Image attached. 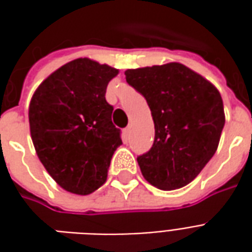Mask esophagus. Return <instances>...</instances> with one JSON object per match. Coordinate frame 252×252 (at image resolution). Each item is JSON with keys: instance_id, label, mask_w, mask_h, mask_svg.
<instances>
[{"instance_id": "1", "label": "esophagus", "mask_w": 252, "mask_h": 252, "mask_svg": "<svg viewBox=\"0 0 252 252\" xmlns=\"http://www.w3.org/2000/svg\"><path fill=\"white\" fill-rule=\"evenodd\" d=\"M124 132H126V135H129V133H131V126H126V129H124Z\"/></svg>"}]
</instances>
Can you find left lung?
I'll use <instances>...</instances> for the list:
<instances>
[{
    "mask_svg": "<svg viewBox=\"0 0 252 252\" xmlns=\"http://www.w3.org/2000/svg\"><path fill=\"white\" fill-rule=\"evenodd\" d=\"M126 82L144 95L155 140L137 158L148 184L160 190L186 186L216 153L225 123L220 92L178 62L128 68Z\"/></svg>",
    "mask_w": 252,
    "mask_h": 252,
    "instance_id": "left-lung-1",
    "label": "left lung"
}]
</instances>
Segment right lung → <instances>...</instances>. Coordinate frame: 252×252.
<instances>
[{
	"label": "right lung",
	"instance_id": "obj_1",
	"mask_svg": "<svg viewBox=\"0 0 252 252\" xmlns=\"http://www.w3.org/2000/svg\"><path fill=\"white\" fill-rule=\"evenodd\" d=\"M119 70L78 58L37 86L28 109L33 147L52 180L72 194L104 185L110 159L123 144L112 123L106 86Z\"/></svg>",
	"mask_w": 252,
	"mask_h": 252
}]
</instances>
